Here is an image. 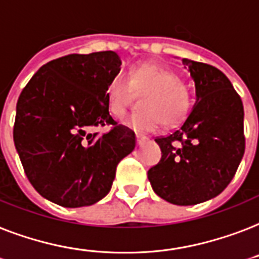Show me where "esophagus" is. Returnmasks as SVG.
Instances as JSON below:
<instances>
[{
	"instance_id": "34e87169",
	"label": "esophagus",
	"mask_w": 259,
	"mask_h": 259,
	"mask_svg": "<svg viewBox=\"0 0 259 259\" xmlns=\"http://www.w3.org/2000/svg\"><path fill=\"white\" fill-rule=\"evenodd\" d=\"M136 140H137V144L138 145H141V144L147 140V137L145 136H143V134H136Z\"/></svg>"
}]
</instances>
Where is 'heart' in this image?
Returning <instances> with one entry per match:
<instances>
[{
  "mask_svg": "<svg viewBox=\"0 0 259 259\" xmlns=\"http://www.w3.org/2000/svg\"><path fill=\"white\" fill-rule=\"evenodd\" d=\"M133 90L138 94L150 91L141 99L144 110L134 112L125 121L137 132H153L161 122L174 125L186 116L190 107L189 92L177 73L153 64H140L130 72V78L119 72L108 82L106 96L112 116L125 115Z\"/></svg>",
  "mask_w": 259,
  "mask_h": 259,
  "instance_id": "1",
  "label": "heart"
}]
</instances>
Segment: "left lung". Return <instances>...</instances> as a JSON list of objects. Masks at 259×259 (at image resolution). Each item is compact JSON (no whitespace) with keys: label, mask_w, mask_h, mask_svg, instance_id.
Returning a JSON list of instances; mask_svg holds the SVG:
<instances>
[{"label":"left lung","mask_w":259,"mask_h":259,"mask_svg":"<svg viewBox=\"0 0 259 259\" xmlns=\"http://www.w3.org/2000/svg\"><path fill=\"white\" fill-rule=\"evenodd\" d=\"M197 102L181 127L155 141L161 159L148 171L156 194L175 205L216 197L232 181L244 153L243 103L222 70L183 59Z\"/></svg>","instance_id":"1"}]
</instances>
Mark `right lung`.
Here are the masks:
<instances>
[{
	"mask_svg": "<svg viewBox=\"0 0 259 259\" xmlns=\"http://www.w3.org/2000/svg\"><path fill=\"white\" fill-rule=\"evenodd\" d=\"M115 51L69 54L39 69L16 106L13 140L35 190L80 208L108 194L118 163L136 147L133 130L110 115L106 91L121 70ZM111 124L107 134L91 127Z\"/></svg>",
	"mask_w": 259,
	"mask_h": 259,
	"instance_id": "1",
	"label": "right lung"
}]
</instances>
